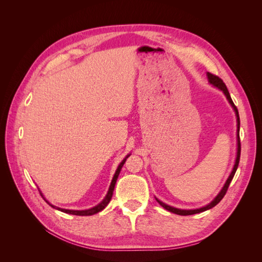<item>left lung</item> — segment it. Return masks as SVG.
<instances>
[{
	"label": "left lung",
	"mask_w": 262,
	"mask_h": 262,
	"mask_svg": "<svg viewBox=\"0 0 262 262\" xmlns=\"http://www.w3.org/2000/svg\"><path fill=\"white\" fill-rule=\"evenodd\" d=\"M207 76H208V80H209L210 84H212L213 86L217 87L219 90H221L222 92L224 93V95L226 96V98H227L228 102H229V104H231V106L233 107L234 112H235V114H236V118H237V155H236V161H235V165H234V167H233V170H232V172H231V175H229V177L227 178V180H226V182H225L224 187L222 188V190L220 191V193H219L215 198H214V200H213L211 203H209L208 205H205V207H202V208H200V209H194V210H181V209H177V208L170 207V205L166 204V203L162 202L161 200H158L157 198H155L156 201H157L158 203H160L164 209H166V210L169 211V212H171V213L178 214V215H192V214H196V213H200V212H204V211L210 210V209H212V208L215 207V205H216V204H217L222 199H223L224 195L226 194V191H227V189H228V187H229V184H231V181H232V179H233V177H234V175H235V172H236V170H237V167H238V164H239V158H241L239 125H241V120H239L238 110H237L236 106L234 105V102H233V100H232V98H231V95H229L228 90H227L226 85L224 84V82L222 81L219 76L214 75V74H211V73H209V72L207 73Z\"/></svg>",
	"instance_id": "left-lung-1"
}]
</instances>
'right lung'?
<instances>
[{"instance_id":"obj_1","label":"right lung","mask_w":262,"mask_h":262,"mask_svg":"<svg viewBox=\"0 0 262 262\" xmlns=\"http://www.w3.org/2000/svg\"><path fill=\"white\" fill-rule=\"evenodd\" d=\"M129 156H130V154L126 155V156L123 158V161H122L120 164H119L118 168H117V170H116V172H115V175H114V178H113V180H112V184H110V187H109V190H108V192H107L106 196L104 198V200H102L99 204L96 205V207L91 208V209H89V210H82V211H80V210H67V209H61V208H58V207H54V205H52L51 203H49L48 201H47V200L45 199V198H43V195H42L41 192H40V194H41V196L43 198V199L46 200V202H48V204L50 205V207H52V208H54V209H57V210H59V211H61V212L69 213V214H73V215H80V216H87V215H93V214H96V213L100 212L101 210H104V209L107 207V204L110 202V200H112L113 193H114V189H115V185H116V182H117L118 176H119V173H120V170H121V168H122L123 164L125 163L126 158H128Z\"/></svg>"}]
</instances>
